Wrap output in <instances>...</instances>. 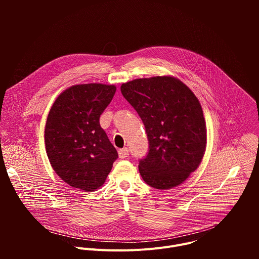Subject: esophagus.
I'll use <instances>...</instances> for the list:
<instances>
[{"instance_id": "1", "label": "esophagus", "mask_w": 259, "mask_h": 259, "mask_svg": "<svg viewBox=\"0 0 259 259\" xmlns=\"http://www.w3.org/2000/svg\"><path fill=\"white\" fill-rule=\"evenodd\" d=\"M128 156H129V149H128V147H124V149L119 150V157L121 159H125Z\"/></svg>"}]
</instances>
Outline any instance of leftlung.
<instances>
[{
    "label": "left lung",
    "instance_id": "1",
    "mask_svg": "<svg viewBox=\"0 0 259 259\" xmlns=\"http://www.w3.org/2000/svg\"><path fill=\"white\" fill-rule=\"evenodd\" d=\"M125 99L144 125L149 152L139 173L150 187L169 190L200 165L206 147V124L198 98L173 77L136 79L121 86Z\"/></svg>",
    "mask_w": 259,
    "mask_h": 259
}]
</instances>
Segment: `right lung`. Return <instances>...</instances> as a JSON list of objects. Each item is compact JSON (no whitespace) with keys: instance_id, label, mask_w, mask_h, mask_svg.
Masks as SVG:
<instances>
[{"instance_id":"add662e5","label":"right lung","mask_w":259,"mask_h":259,"mask_svg":"<svg viewBox=\"0 0 259 259\" xmlns=\"http://www.w3.org/2000/svg\"><path fill=\"white\" fill-rule=\"evenodd\" d=\"M114 85L83 84L54 101L45 128V145L56 174L72 188L93 192L104 183L118 159L99 118L112 101Z\"/></svg>"}]
</instances>
